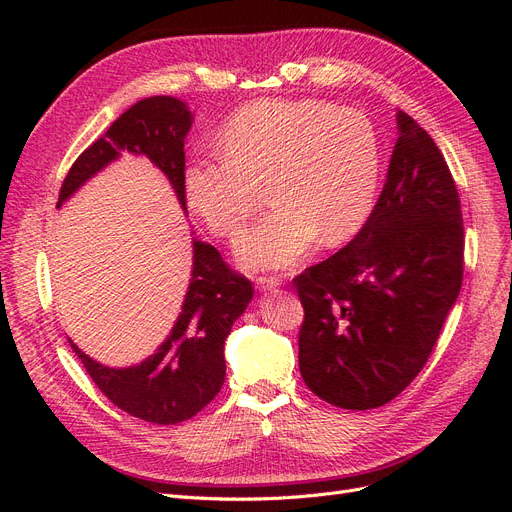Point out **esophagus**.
I'll use <instances>...</instances> for the list:
<instances>
[{"mask_svg":"<svg viewBox=\"0 0 512 512\" xmlns=\"http://www.w3.org/2000/svg\"><path fill=\"white\" fill-rule=\"evenodd\" d=\"M255 284H257V288H259V290H263V292H265V290H276L282 282H280L278 278L265 276V278H257V280H255Z\"/></svg>","mask_w":512,"mask_h":512,"instance_id":"34e87169","label":"esophagus"}]
</instances>
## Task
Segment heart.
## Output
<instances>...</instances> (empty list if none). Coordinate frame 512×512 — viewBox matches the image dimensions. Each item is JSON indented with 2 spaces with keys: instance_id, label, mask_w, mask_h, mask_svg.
I'll list each match as a JSON object with an SVG mask.
<instances>
[{
  "instance_id": "obj_1",
  "label": "heart",
  "mask_w": 512,
  "mask_h": 512,
  "mask_svg": "<svg viewBox=\"0 0 512 512\" xmlns=\"http://www.w3.org/2000/svg\"><path fill=\"white\" fill-rule=\"evenodd\" d=\"M222 151L188 161L184 193L213 234L236 238L270 186L278 209L236 247L247 270H288L319 238L338 245L369 220L380 143L373 124L355 110L317 99L257 101L224 126Z\"/></svg>"
}]
</instances>
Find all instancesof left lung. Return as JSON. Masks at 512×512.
I'll use <instances>...</instances> for the list:
<instances>
[{
  "label": "left lung",
  "instance_id": "8db88e82",
  "mask_svg": "<svg viewBox=\"0 0 512 512\" xmlns=\"http://www.w3.org/2000/svg\"><path fill=\"white\" fill-rule=\"evenodd\" d=\"M384 191L359 234L294 278L299 367L340 409L382 407L423 369L463 282V215L434 139L396 112Z\"/></svg>",
  "mask_w": 512,
  "mask_h": 512
}]
</instances>
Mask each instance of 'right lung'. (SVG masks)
Masks as SVG:
<instances>
[{"label":"right lung","instance_id":"1","mask_svg":"<svg viewBox=\"0 0 512 512\" xmlns=\"http://www.w3.org/2000/svg\"><path fill=\"white\" fill-rule=\"evenodd\" d=\"M193 122L195 114L176 97L155 95L137 101L78 155L62 184L58 207L122 153H132L147 157L168 178L186 213L184 139ZM251 299V282L234 274L218 249L193 238V270L182 309L151 357L139 365L107 367L70 338L68 342L97 388L118 409L143 421L174 425L195 417L224 386V342Z\"/></svg>","mask_w":512,"mask_h":512}]
</instances>
